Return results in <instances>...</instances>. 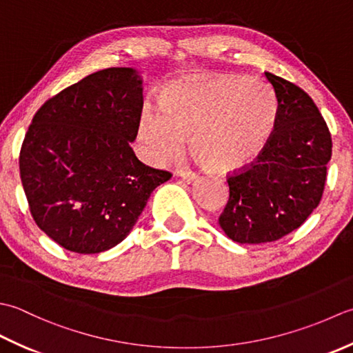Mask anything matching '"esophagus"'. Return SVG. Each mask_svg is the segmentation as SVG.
Here are the masks:
<instances>
[{"mask_svg": "<svg viewBox=\"0 0 353 353\" xmlns=\"http://www.w3.org/2000/svg\"><path fill=\"white\" fill-rule=\"evenodd\" d=\"M176 174L181 176L184 181H187V183H193V181H195V179H198V175L193 170H190V169H184V170L181 169V170H178Z\"/></svg>", "mask_w": 353, "mask_h": 353, "instance_id": "34e87169", "label": "esophagus"}]
</instances>
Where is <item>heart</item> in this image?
Wrapping results in <instances>:
<instances>
[{
  "label": "heart",
  "instance_id": "heart-1",
  "mask_svg": "<svg viewBox=\"0 0 353 353\" xmlns=\"http://www.w3.org/2000/svg\"><path fill=\"white\" fill-rule=\"evenodd\" d=\"M276 123V100L267 85L237 76L193 77L161 92L160 110L145 106L139 137L150 163L174 157L189 135L207 169L230 172L253 161Z\"/></svg>",
  "mask_w": 353,
  "mask_h": 353
}]
</instances>
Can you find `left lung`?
I'll return each instance as SVG.
<instances>
[{"label": "left lung", "instance_id": "obj_1", "mask_svg": "<svg viewBox=\"0 0 353 353\" xmlns=\"http://www.w3.org/2000/svg\"><path fill=\"white\" fill-rule=\"evenodd\" d=\"M276 92V123L263 149L227 175L230 196L219 224L239 243L274 242L320 204L332 139L314 100L300 86L265 71Z\"/></svg>", "mask_w": 353, "mask_h": 353}]
</instances>
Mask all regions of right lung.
Listing matches in <instances>:
<instances>
[{
    "instance_id": "1",
    "label": "right lung",
    "mask_w": 353,
    "mask_h": 353,
    "mask_svg": "<svg viewBox=\"0 0 353 353\" xmlns=\"http://www.w3.org/2000/svg\"><path fill=\"white\" fill-rule=\"evenodd\" d=\"M141 111L132 68L100 70L36 111L19 152L21 181L36 225L65 250L116 247L172 176L134 154Z\"/></svg>"
}]
</instances>
